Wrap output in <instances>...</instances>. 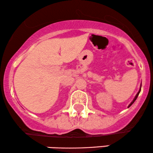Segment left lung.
<instances>
[{
    "instance_id": "1",
    "label": "left lung",
    "mask_w": 153,
    "mask_h": 153,
    "mask_svg": "<svg viewBox=\"0 0 153 153\" xmlns=\"http://www.w3.org/2000/svg\"><path fill=\"white\" fill-rule=\"evenodd\" d=\"M140 91H141V88H140V91H139V92L137 93V95H136V96H135V98H134V100H133V101H132V102H131V103H130V104H129V106H131V105H132V103H134L135 101H136V99H137V97H138V95H139V94H140Z\"/></svg>"
}]
</instances>
